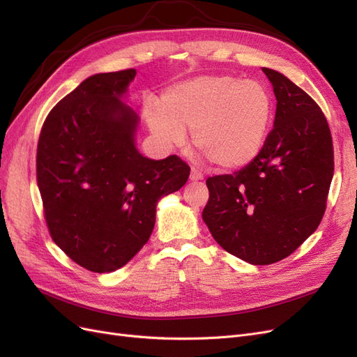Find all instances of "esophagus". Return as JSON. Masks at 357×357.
<instances>
[{"instance_id": "esophagus-1", "label": "esophagus", "mask_w": 357, "mask_h": 357, "mask_svg": "<svg viewBox=\"0 0 357 357\" xmlns=\"http://www.w3.org/2000/svg\"><path fill=\"white\" fill-rule=\"evenodd\" d=\"M190 180L198 181V180H204V174L198 169V168H192L190 169Z\"/></svg>"}]
</instances>
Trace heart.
<instances>
[{
	"instance_id": "b5f03b06",
	"label": "heart",
	"mask_w": 357,
	"mask_h": 357,
	"mask_svg": "<svg viewBox=\"0 0 357 357\" xmlns=\"http://www.w3.org/2000/svg\"><path fill=\"white\" fill-rule=\"evenodd\" d=\"M273 100L265 86L228 74L201 75L169 88L162 107H146L153 134L171 146L192 142L211 164L231 169L248 164L262 149L271 123Z\"/></svg>"
}]
</instances>
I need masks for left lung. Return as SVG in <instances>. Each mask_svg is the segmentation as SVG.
Here are the masks:
<instances>
[{
    "label": "left lung",
    "mask_w": 357,
    "mask_h": 357,
    "mask_svg": "<svg viewBox=\"0 0 357 357\" xmlns=\"http://www.w3.org/2000/svg\"><path fill=\"white\" fill-rule=\"evenodd\" d=\"M275 121L256 158L207 178L202 219L226 252L253 265L282 261L317 229L333 177L332 135L317 102L278 71L262 68Z\"/></svg>",
    "instance_id": "8db88e82"
}]
</instances>
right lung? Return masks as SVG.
Segmentation results:
<instances>
[{
  "label": "right lung",
  "instance_id": "add662e5",
  "mask_svg": "<svg viewBox=\"0 0 357 357\" xmlns=\"http://www.w3.org/2000/svg\"><path fill=\"white\" fill-rule=\"evenodd\" d=\"M137 71L101 73L53 107L37 146V185L52 240L92 273L126 265L152 235L158 201L185 186L177 155L152 160L134 144L137 114L121 96Z\"/></svg>",
  "mask_w": 357,
  "mask_h": 357
}]
</instances>
